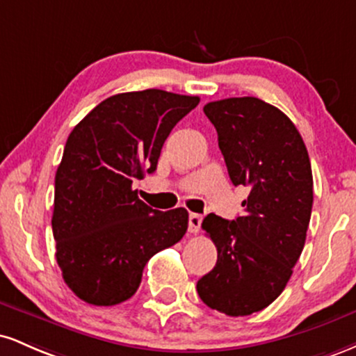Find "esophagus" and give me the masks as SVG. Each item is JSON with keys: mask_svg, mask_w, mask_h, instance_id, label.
I'll return each instance as SVG.
<instances>
[{"mask_svg": "<svg viewBox=\"0 0 356 356\" xmlns=\"http://www.w3.org/2000/svg\"><path fill=\"white\" fill-rule=\"evenodd\" d=\"M201 224H202V216L195 214V212H191L189 214V231L192 232V234L199 232V229H201Z\"/></svg>", "mask_w": 356, "mask_h": 356, "instance_id": "obj_1", "label": "esophagus"}]
</instances>
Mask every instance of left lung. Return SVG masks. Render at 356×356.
Returning <instances> with one entry per match:
<instances>
[{"instance_id":"8db88e82","label":"left lung","mask_w":356,"mask_h":356,"mask_svg":"<svg viewBox=\"0 0 356 356\" xmlns=\"http://www.w3.org/2000/svg\"><path fill=\"white\" fill-rule=\"evenodd\" d=\"M204 113L218 130L232 184L249 195L234 220L204 218L218 263L197 281V293L212 309L246 316L283 293L300 259L313 207L312 164L295 124L266 102L234 97L209 102Z\"/></svg>"}]
</instances>
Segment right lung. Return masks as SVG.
<instances>
[{
	"mask_svg": "<svg viewBox=\"0 0 356 356\" xmlns=\"http://www.w3.org/2000/svg\"><path fill=\"white\" fill-rule=\"evenodd\" d=\"M199 97L149 88L108 97L65 144L55 175L53 238L65 283L85 303L136 295L147 261L184 238V207L157 211L132 182L157 169L162 145Z\"/></svg>",
	"mask_w": 356,
	"mask_h": 356,
	"instance_id": "add662e5",
	"label": "right lung"
}]
</instances>
